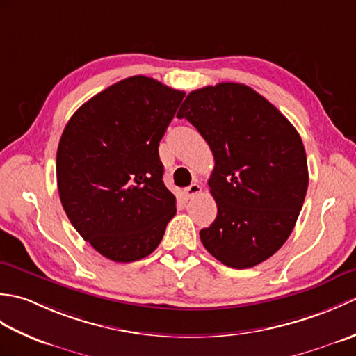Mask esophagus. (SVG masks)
I'll return each mask as SVG.
<instances>
[{
  "mask_svg": "<svg viewBox=\"0 0 356 356\" xmlns=\"http://www.w3.org/2000/svg\"><path fill=\"white\" fill-rule=\"evenodd\" d=\"M200 190H202L200 185L194 182V184H191L190 186L186 188V190H185V195H186L188 199H191V197H194V195H197V194L200 193Z\"/></svg>",
  "mask_w": 356,
  "mask_h": 356,
  "instance_id": "obj_1",
  "label": "esophagus"
}]
</instances>
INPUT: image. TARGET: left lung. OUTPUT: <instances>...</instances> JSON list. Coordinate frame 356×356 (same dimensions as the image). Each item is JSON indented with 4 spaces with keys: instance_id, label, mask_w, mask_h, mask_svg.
Segmentation results:
<instances>
[{
    "instance_id": "8db88e82",
    "label": "left lung",
    "mask_w": 356,
    "mask_h": 356,
    "mask_svg": "<svg viewBox=\"0 0 356 356\" xmlns=\"http://www.w3.org/2000/svg\"><path fill=\"white\" fill-rule=\"evenodd\" d=\"M177 118L190 120L214 154L208 185L217 217L200 231L203 246L234 269L268 260L291 236L306 197L298 131L268 99L236 82L194 90Z\"/></svg>"
}]
</instances>
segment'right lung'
I'll list each match as a JSON object with an SVG mask.
<instances>
[{
  "mask_svg": "<svg viewBox=\"0 0 356 356\" xmlns=\"http://www.w3.org/2000/svg\"><path fill=\"white\" fill-rule=\"evenodd\" d=\"M185 92L131 76L79 107L56 153L59 199L81 237L118 263L149 255L176 214L159 142Z\"/></svg>",
  "mask_w": 356,
  "mask_h": 356,
  "instance_id": "obj_1",
  "label": "right lung"
}]
</instances>
